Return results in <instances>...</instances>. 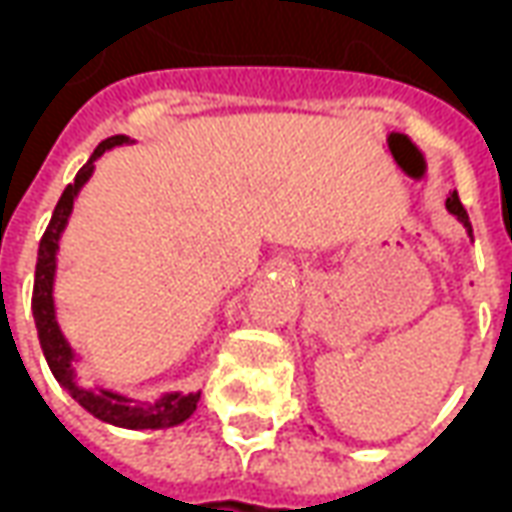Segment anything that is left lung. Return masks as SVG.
Segmentation results:
<instances>
[{
  "label": "left lung",
  "instance_id": "8db88e82",
  "mask_svg": "<svg viewBox=\"0 0 512 512\" xmlns=\"http://www.w3.org/2000/svg\"><path fill=\"white\" fill-rule=\"evenodd\" d=\"M447 211H450L452 216H455V219H458V222H461L463 227H466V235L472 238V224H469L466 208H463V205H461V200H458V194H455V191H452L450 197H447Z\"/></svg>",
  "mask_w": 512,
  "mask_h": 512
}]
</instances>
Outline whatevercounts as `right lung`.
<instances>
[{"label":"right lung","mask_w":512,"mask_h":512,"mask_svg":"<svg viewBox=\"0 0 512 512\" xmlns=\"http://www.w3.org/2000/svg\"><path fill=\"white\" fill-rule=\"evenodd\" d=\"M134 145V139L126 134H117L104 139L101 145L95 147V153L90 161L79 169V175L73 180L68 189L62 191L57 208L51 213V222L46 227V233L40 238L38 249V266H35V290H32V315H35V329H38L40 348L43 356L49 362L51 373L57 378V384L68 392V395L93 417L101 422H109L115 428L126 430H164L175 428L180 422L197 411V400L200 392H164V395L153 400V403H134V397L123 395L117 389L95 384L90 386L79 384V365L82 356L76 354V348L68 343V337L62 332L60 321H57V301H54V279H57V252H60V238L65 233V227L71 222L73 202L79 197V191L87 186V180L93 178L95 161L109 153L112 147Z\"/></svg>","instance_id":"obj_1"}]
</instances>
